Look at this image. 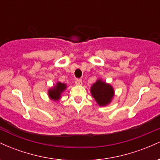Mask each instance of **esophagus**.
<instances>
[{"label": "esophagus", "mask_w": 160, "mask_h": 160, "mask_svg": "<svg viewBox=\"0 0 160 160\" xmlns=\"http://www.w3.org/2000/svg\"><path fill=\"white\" fill-rule=\"evenodd\" d=\"M75 84L78 86H81L82 85V80H80V79H77V80H75Z\"/></svg>", "instance_id": "34e87169"}]
</instances>
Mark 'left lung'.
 Returning a JSON list of instances; mask_svg holds the SVG:
<instances>
[{"mask_svg": "<svg viewBox=\"0 0 160 160\" xmlns=\"http://www.w3.org/2000/svg\"><path fill=\"white\" fill-rule=\"evenodd\" d=\"M90 92L98 106L105 107L111 103L115 92L114 89L110 83L98 78L90 87Z\"/></svg>", "mask_w": 160, "mask_h": 160, "instance_id": "left-lung-1", "label": "left lung"}]
</instances>
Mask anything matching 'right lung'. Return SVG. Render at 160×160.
<instances>
[{
    "instance_id": "right-lung-1",
    "label": "right lung",
    "mask_w": 160,
    "mask_h": 160,
    "mask_svg": "<svg viewBox=\"0 0 160 160\" xmlns=\"http://www.w3.org/2000/svg\"><path fill=\"white\" fill-rule=\"evenodd\" d=\"M66 89H67V85L65 83L57 81L52 87L49 88L47 92L49 99L55 102L59 101Z\"/></svg>"
}]
</instances>
